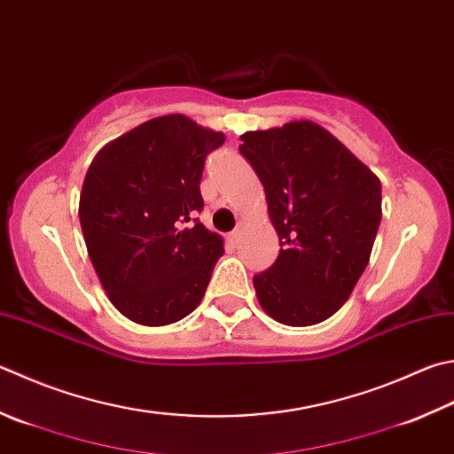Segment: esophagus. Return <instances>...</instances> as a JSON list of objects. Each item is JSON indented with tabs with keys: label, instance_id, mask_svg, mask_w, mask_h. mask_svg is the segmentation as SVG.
<instances>
[{
	"label": "esophagus",
	"instance_id": "34e87169",
	"mask_svg": "<svg viewBox=\"0 0 454 454\" xmlns=\"http://www.w3.org/2000/svg\"><path fill=\"white\" fill-rule=\"evenodd\" d=\"M239 237H241V229H235V231H231V233H229L231 241H239Z\"/></svg>",
	"mask_w": 454,
	"mask_h": 454
}]
</instances>
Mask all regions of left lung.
Here are the masks:
<instances>
[{
    "mask_svg": "<svg viewBox=\"0 0 454 454\" xmlns=\"http://www.w3.org/2000/svg\"><path fill=\"white\" fill-rule=\"evenodd\" d=\"M241 140L280 239L275 264L253 277L256 298L277 322L312 326L340 310L370 262L381 184L310 121L245 132Z\"/></svg>",
    "mask_w": 454,
    "mask_h": 454,
    "instance_id": "left-lung-1",
    "label": "left lung"
}]
</instances>
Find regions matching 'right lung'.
Segmentation results:
<instances>
[{
    "label": "right lung",
    "instance_id": "right-lung-1",
    "mask_svg": "<svg viewBox=\"0 0 454 454\" xmlns=\"http://www.w3.org/2000/svg\"><path fill=\"white\" fill-rule=\"evenodd\" d=\"M225 136L168 114L106 144L84 177L79 219L110 302L142 326H166L201 302L223 239L195 213L207 153Z\"/></svg>",
    "mask_w": 454,
    "mask_h": 454
}]
</instances>
